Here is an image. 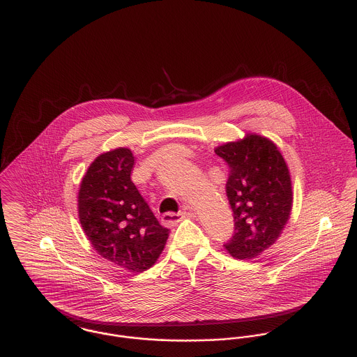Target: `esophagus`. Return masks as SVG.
<instances>
[{
  "instance_id": "1",
  "label": "esophagus",
  "mask_w": 357,
  "mask_h": 357,
  "mask_svg": "<svg viewBox=\"0 0 357 357\" xmlns=\"http://www.w3.org/2000/svg\"><path fill=\"white\" fill-rule=\"evenodd\" d=\"M188 214L187 213H165L162 215V222L166 227H174L176 224H178L183 218H185Z\"/></svg>"
}]
</instances>
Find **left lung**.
Returning <instances> with one entry per match:
<instances>
[{"label":"left lung","mask_w":357,"mask_h":357,"mask_svg":"<svg viewBox=\"0 0 357 357\" xmlns=\"http://www.w3.org/2000/svg\"><path fill=\"white\" fill-rule=\"evenodd\" d=\"M214 153L229 167L225 191L235 232L224 246L235 258H255L276 242L290 218L289 167L278 147L259 135L222 144Z\"/></svg>","instance_id":"obj_1"}]
</instances>
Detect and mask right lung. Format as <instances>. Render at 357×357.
I'll use <instances>...</instances> for the list:
<instances>
[{
  "label": "right lung",
  "mask_w": 357,
  "mask_h": 357,
  "mask_svg": "<svg viewBox=\"0 0 357 357\" xmlns=\"http://www.w3.org/2000/svg\"><path fill=\"white\" fill-rule=\"evenodd\" d=\"M135 156L129 149L99 155L78 192V215L93 249L129 272L151 268L169 229L162 227L130 180Z\"/></svg>",
  "instance_id": "add662e5"
}]
</instances>
